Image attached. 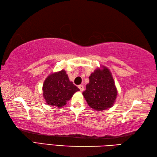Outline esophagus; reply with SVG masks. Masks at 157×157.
<instances>
[{"label": "esophagus", "instance_id": "1", "mask_svg": "<svg viewBox=\"0 0 157 157\" xmlns=\"http://www.w3.org/2000/svg\"><path fill=\"white\" fill-rule=\"evenodd\" d=\"M78 88H79V90H80L81 92L84 91V86H83V85H79V86H78Z\"/></svg>", "mask_w": 157, "mask_h": 157}]
</instances>
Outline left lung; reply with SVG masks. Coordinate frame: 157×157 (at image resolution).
I'll return each mask as SVG.
<instances>
[{"label":"left lung","mask_w":157,"mask_h":157,"mask_svg":"<svg viewBox=\"0 0 157 157\" xmlns=\"http://www.w3.org/2000/svg\"><path fill=\"white\" fill-rule=\"evenodd\" d=\"M89 79L86 90L82 93L88 105L100 111L111 108L116 101L117 89L109 68L101 65L91 73Z\"/></svg>","instance_id":"left-lung-1"}]
</instances>
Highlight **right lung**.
I'll return each mask as SVG.
<instances>
[{"label":"right lung","instance_id":"right-lung-1","mask_svg":"<svg viewBox=\"0 0 157 157\" xmlns=\"http://www.w3.org/2000/svg\"><path fill=\"white\" fill-rule=\"evenodd\" d=\"M43 97L46 104L61 108L79 89L69 80L65 69L50 74L43 83Z\"/></svg>","mask_w":157,"mask_h":157}]
</instances>
